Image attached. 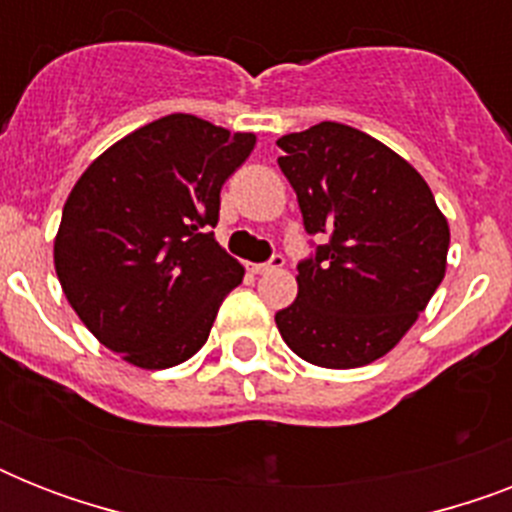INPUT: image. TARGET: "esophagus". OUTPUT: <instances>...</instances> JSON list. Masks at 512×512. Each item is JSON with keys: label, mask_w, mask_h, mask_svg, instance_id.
Here are the masks:
<instances>
[{"label": "esophagus", "mask_w": 512, "mask_h": 512, "mask_svg": "<svg viewBox=\"0 0 512 512\" xmlns=\"http://www.w3.org/2000/svg\"><path fill=\"white\" fill-rule=\"evenodd\" d=\"M281 265H284V257L273 255L271 260H268V263H255V265H252V273H257V276H263V273L279 271Z\"/></svg>", "instance_id": "34e87169"}]
</instances>
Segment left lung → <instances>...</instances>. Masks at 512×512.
<instances>
[{
    "label": "left lung",
    "mask_w": 512,
    "mask_h": 512,
    "mask_svg": "<svg viewBox=\"0 0 512 512\" xmlns=\"http://www.w3.org/2000/svg\"><path fill=\"white\" fill-rule=\"evenodd\" d=\"M305 231L327 236L297 265V300L276 313L308 364H372L412 329L446 273L449 223L412 164L348 124L276 140Z\"/></svg>",
    "instance_id": "obj_1"
}]
</instances>
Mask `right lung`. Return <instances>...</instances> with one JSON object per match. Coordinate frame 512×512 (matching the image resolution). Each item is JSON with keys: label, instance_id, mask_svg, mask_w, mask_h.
I'll use <instances>...</instances> for the list:
<instances>
[{"label": "right lung", "instance_id": "right-lung-1", "mask_svg": "<svg viewBox=\"0 0 512 512\" xmlns=\"http://www.w3.org/2000/svg\"><path fill=\"white\" fill-rule=\"evenodd\" d=\"M255 140L199 116H162L103 151L68 193L55 236L60 287L84 327L132 366L188 361L244 279L212 228L220 188Z\"/></svg>", "mask_w": 512, "mask_h": 512}]
</instances>
